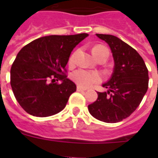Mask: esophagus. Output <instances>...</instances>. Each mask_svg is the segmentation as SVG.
I'll return each mask as SVG.
<instances>
[{
	"instance_id": "obj_1",
	"label": "esophagus",
	"mask_w": 158,
	"mask_h": 158,
	"mask_svg": "<svg viewBox=\"0 0 158 158\" xmlns=\"http://www.w3.org/2000/svg\"><path fill=\"white\" fill-rule=\"evenodd\" d=\"M77 91H79V92L87 91V89H84V88H83V87L78 85V86H77Z\"/></svg>"
}]
</instances>
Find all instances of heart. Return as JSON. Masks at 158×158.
<instances>
[{
    "label": "heart",
    "instance_id": "b5f03b06",
    "mask_svg": "<svg viewBox=\"0 0 158 158\" xmlns=\"http://www.w3.org/2000/svg\"><path fill=\"white\" fill-rule=\"evenodd\" d=\"M92 52L97 59L101 57H106L107 59L109 56V51L105 46L97 45L93 48ZM77 52L72 53L69 58V64L73 65L74 64L75 57H76ZM72 79L78 85L83 88H88L93 85L94 84L98 83L101 81V76L98 72L89 71L86 69H79L72 73Z\"/></svg>",
    "mask_w": 158,
    "mask_h": 158
}]
</instances>
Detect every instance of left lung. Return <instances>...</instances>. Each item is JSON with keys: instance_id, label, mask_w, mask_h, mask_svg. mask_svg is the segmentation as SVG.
Wrapping results in <instances>:
<instances>
[{"instance_id": "left-lung-1", "label": "left lung", "mask_w": 158, "mask_h": 158, "mask_svg": "<svg viewBox=\"0 0 158 158\" xmlns=\"http://www.w3.org/2000/svg\"><path fill=\"white\" fill-rule=\"evenodd\" d=\"M110 46L115 66L112 75L102 86L107 92H98V99L89 106L94 117L106 123H116L129 117L142 102L148 88V70L137 51L120 38L96 34Z\"/></svg>"}]
</instances>
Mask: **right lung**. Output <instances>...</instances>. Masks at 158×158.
I'll return each instance as SVG.
<instances>
[{
	"label": "right lung",
	"mask_w": 158,
	"mask_h": 158,
	"mask_svg": "<svg viewBox=\"0 0 158 158\" xmlns=\"http://www.w3.org/2000/svg\"><path fill=\"white\" fill-rule=\"evenodd\" d=\"M88 36H47L19 51L11 66L10 85L26 112L47 117L65 107L69 96L76 91V85L67 78L65 65L73 49Z\"/></svg>",
	"instance_id": "1"
}]
</instances>
